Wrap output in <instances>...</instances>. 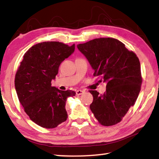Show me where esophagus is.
Wrapping results in <instances>:
<instances>
[{"label": "esophagus", "instance_id": "1", "mask_svg": "<svg viewBox=\"0 0 159 159\" xmlns=\"http://www.w3.org/2000/svg\"><path fill=\"white\" fill-rule=\"evenodd\" d=\"M83 93H84V91L81 90H78L76 91V95L77 96L82 95V94H83Z\"/></svg>", "mask_w": 159, "mask_h": 159}]
</instances>
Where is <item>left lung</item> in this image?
<instances>
[{
	"mask_svg": "<svg viewBox=\"0 0 159 159\" xmlns=\"http://www.w3.org/2000/svg\"><path fill=\"white\" fill-rule=\"evenodd\" d=\"M77 48L95 71L93 76L107 83L103 95L90 90L93 97L90 110L102 125L116 124L134 105L140 91L142 79L138 57L112 38L95 39Z\"/></svg>",
	"mask_w": 159,
	"mask_h": 159,
	"instance_id": "8db88e82",
	"label": "left lung"
}]
</instances>
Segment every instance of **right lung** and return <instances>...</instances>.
Instances as JSON below:
<instances>
[{
    "mask_svg": "<svg viewBox=\"0 0 159 159\" xmlns=\"http://www.w3.org/2000/svg\"><path fill=\"white\" fill-rule=\"evenodd\" d=\"M75 50V45L39 43L26 51L15 75V86L19 100L30 119L45 128H56L66 120L67 98L73 90H60L51 85L60 64Z\"/></svg>",
    "mask_w": 159,
    "mask_h": 159,
    "instance_id": "add662e5",
    "label": "right lung"
}]
</instances>
